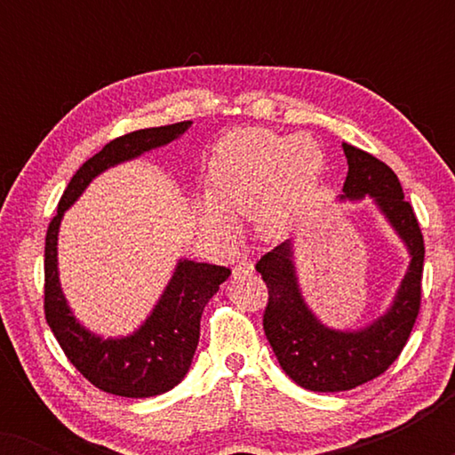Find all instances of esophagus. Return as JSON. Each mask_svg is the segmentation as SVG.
Listing matches in <instances>:
<instances>
[{
	"label": "esophagus",
	"mask_w": 455,
	"mask_h": 455,
	"mask_svg": "<svg viewBox=\"0 0 455 455\" xmlns=\"http://www.w3.org/2000/svg\"><path fill=\"white\" fill-rule=\"evenodd\" d=\"M254 269V263L251 259H240L234 267V273H251Z\"/></svg>",
	"instance_id": "34e87169"
}]
</instances>
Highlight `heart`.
Here are the masks:
<instances>
[{"label": "heart", "mask_w": 455, "mask_h": 455, "mask_svg": "<svg viewBox=\"0 0 455 455\" xmlns=\"http://www.w3.org/2000/svg\"><path fill=\"white\" fill-rule=\"evenodd\" d=\"M321 173L323 151L310 136L234 130L215 147L209 198L198 204V221L211 238L229 242L232 220L251 215L259 238L282 240L300 221Z\"/></svg>", "instance_id": "obj_1"}]
</instances>
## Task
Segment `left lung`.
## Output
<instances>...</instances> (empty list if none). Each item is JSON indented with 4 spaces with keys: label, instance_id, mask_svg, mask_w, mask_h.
Instances as JSON below:
<instances>
[{
    "label": "left lung",
    "instance_id": "1",
    "mask_svg": "<svg viewBox=\"0 0 455 455\" xmlns=\"http://www.w3.org/2000/svg\"><path fill=\"white\" fill-rule=\"evenodd\" d=\"M347 176L339 201L369 195L410 252V265L387 313L363 329L323 325L304 302L294 267L291 240L260 257L257 271L269 288L263 315L267 339L291 381L310 391H347L383 375L412 331L420 310L425 240L400 180L383 161L344 142Z\"/></svg>",
    "mask_w": 455,
    "mask_h": 455
}]
</instances>
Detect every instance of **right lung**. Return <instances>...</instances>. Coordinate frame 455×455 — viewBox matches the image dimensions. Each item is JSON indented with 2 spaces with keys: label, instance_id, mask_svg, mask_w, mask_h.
I'll return each mask as SVG.
<instances>
[{
  "label": "right lung",
  "instance_id": "1",
  "mask_svg": "<svg viewBox=\"0 0 455 455\" xmlns=\"http://www.w3.org/2000/svg\"><path fill=\"white\" fill-rule=\"evenodd\" d=\"M192 122L145 128L111 140L74 173L60 198L58 215L45 238V319L68 360L83 377L108 394L153 397L176 387L190 369L201 335L207 302L229 277L228 267L180 259L159 302L147 321L126 338L91 333L68 307L58 273V234L64 211L76 203L86 186L109 167L140 157L142 153L176 140Z\"/></svg>",
  "mask_w": 455,
  "mask_h": 455
}]
</instances>
